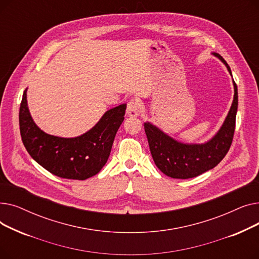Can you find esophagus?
<instances>
[{
  "mask_svg": "<svg viewBox=\"0 0 259 259\" xmlns=\"http://www.w3.org/2000/svg\"><path fill=\"white\" fill-rule=\"evenodd\" d=\"M127 114L129 116H139L140 115V103L137 100H131L127 105Z\"/></svg>",
  "mask_w": 259,
  "mask_h": 259,
  "instance_id": "esophagus-1",
  "label": "esophagus"
}]
</instances>
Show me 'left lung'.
Returning <instances> with one entry per match:
<instances>
[{"label":"left lung","mask_w":259,"mask_h":259,"mask_svg":"<svg viewBox=\"0 0 259 259\" xmlns=\"http://www.w3.org/2000/svg\"><path fill=\"white\" fill-rule=\"evenodd\" d=\"M212 54L225 64L229 73L232 75L230 67L224 58L216 52ZM233 86L234 98L228 115L220 130L206 143H182L171 138L151 122H145L144 127L151 155L156 167L162 173L172 179H192L220 164L232 144L235 130L238 94L234 80Z\"/></svg>","instance_id":"8db88e82"}]
</instances>
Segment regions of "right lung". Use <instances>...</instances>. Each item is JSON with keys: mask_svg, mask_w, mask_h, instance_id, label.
<instances>
[{"mask_svg": "<svg viewBox=\"0 0 259 259\" xmlns=\"http://www.w3.org/2000/svg\"><path fill=\"white\" fill-rule=\"evenodd\" d=\"M126 104L104 113L90 130L75 138H60L40 130L27 104V89L20 107V132L27 152L50 173L84 181L98 174L108 160L115 134L124 120Z\"/></svg>", "mask_w": 259, "mask_h": 259, "instance_id": "obj_1", "label": "right lung"}]
</instances>
